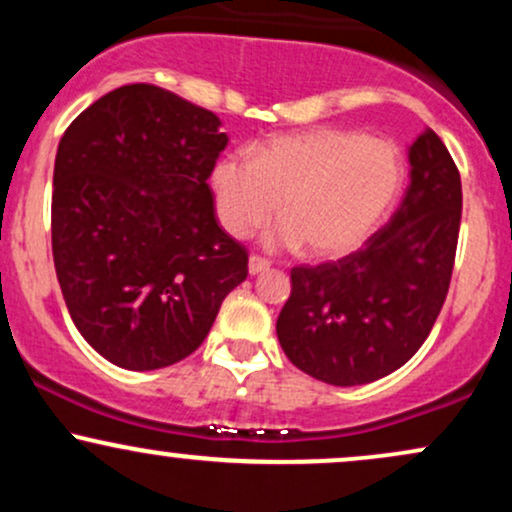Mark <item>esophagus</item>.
Wrapping results in <instances>:
<instances>
[{"instance_id": "1", "label": "esophagus", "mask_w": 512, "mask_h": 512, "mask_svg": "<svg viewBox=\"0 0 512 512\" xmlns=\"http://www.w3.org/2000/svg\"><path fill=\"white\" fill-rule=\"evenodd\" d=\"M269 267H272V262L264 260V257H260V255H252V257H250V262H248V269H250V274H252V276H255V274H262V272H267Z\"/></svg>"}]
</instances>
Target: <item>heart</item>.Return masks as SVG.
Segmentation results:
<instances>
[{"instance_id": "1", "label": "heart", "mask_w": 512, "mask_h": 512, "mask_svg": "<svg viewBox=\"0 0 512 512\" xmlns=\"http://www.w3.org/2000/svg\"><path fill=\"white\" fill-rule=\"evenodd\" d=\"M399 151L385 139L346 129L274 137L255 156L228 154L211 170L216 214L231 236L245 238L279 211L274 248L339 257L366 240L402 187Z\"/></svg>"}]
</instances>
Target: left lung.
<instances>
[{
    "instance_id": "left-lung-1",
    "label": "left lung",
    "mask_w": 512,
    "mask_h": 512,
    "mask_svg": "<svg viewBox=\"0 0 512 512\" xmlns=\"http://www.w3.org/2000/svg\"><path fill=\"white\" fill-rule=\"evenodd\" d=\"M409 187L392 219L337 262L291 269L276 320L289 361L337 387L402 368L448 296L462 219L460 170L433 129L409 146Z\"/></svg>"
}]
</instances>
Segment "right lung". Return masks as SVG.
I'll list each match as a JSON object with an SVG mask.
<instances>
[{"label":"right lung","mask_w":512,"mask_h":512,"mask_svg":"<svg viewBox=\"0 0 512 512\" xmlns=\"http://www.w3.org/2000/svg\"><path fill=\"white\" fill-rule=\"evenodd\" d=\"M211 110L154 84L105 93L67 127L52 175V257L76 330L127 370L204 342L248 252L207 180L226 149Z\"/></svg>","instance_id":"add662e5"}]
</instances>
